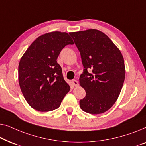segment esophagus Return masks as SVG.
I'll return each mask as SVG.
<instances>
[{
    "label": "esophagus",
    "mask_w": 146,
    "mask_h": 146,
    "mask_svg": "<svg viewBox=\"0 0 146 146\" xmlns=\"http://www.w3.org/2000/svg\"><path fill=\"white\" fill-rule=\"evenodd\" d=\"M72 84L74 86H75V87H77V86L79 85V83H78V81L75 79L72 80Z\"/></svg>",
    "instance_id": "1"
}]
</instances>
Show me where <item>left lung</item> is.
I'll list each match as a JSON object with an SVG mask.
<instances>
[{
    "instance_id": "left-lung-1",
    "label": "left lung",
    "mask_w": 146,
    "mask_h": 146,
    "mask_svg": "<svg viewBox=\"0 0 146 146\" xmlns=\"http://www.w3.org/2000/svg\"><path fill=\"white\" fill-rule=\"evenodd\" d=\"M79 51L83 65L80 85L86 96L79 101L81 110L102 114L113 106L125 79L122 53L111 40L99 30L69 33Z\"/></svg>"
}]
</instances>
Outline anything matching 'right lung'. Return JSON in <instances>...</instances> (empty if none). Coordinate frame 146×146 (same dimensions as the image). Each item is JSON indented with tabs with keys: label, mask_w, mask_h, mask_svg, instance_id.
Returning <instances> with one entry per match:
<instances>
[{
	"label": "right lung",
	"mask_w": 146,
	"mask_h": 146,
	"mask_svg": "<svg viewBox=\"0 0 146 146\" xmlns=\"http://www.w3.org/2000/svg\"><path fill=\"white\" fill-rule=\"evenodd\" d=\"M73 42L66 32H53L38 37L20 59L18 81L32 108L48 112L59 107L70 87L57 62L61 51Z\"/></svg>",
	"instance_id": "1"
}]
</instances>
